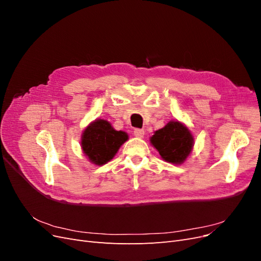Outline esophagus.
<instances>
[{"instance_id":"esophagus-1","label":"esophagus","mask_w":261,"mask_h":261,"mask_svg":"<svg viewBox=\"0 0 261 261\" xmlns=\"http://www.w3.org/2000/svg\"><path fill=\"white\" fill-rule=\"evenodd\" d=\"M134 135L138 138H143L145 136V130L140 128H135L134 129Z\"/></svg>"}]
</instances>
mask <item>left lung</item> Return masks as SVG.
<instances>
[{"label":"left lung","instance_id":"obj_1","mask_svg":"<svg viewBox=\"0 0 261 261\" xmlns=\"http://www.w3.org/2000/svg\"><path fill=\"white\" fill-rule=\"evenodd\" d=\"M150 144L156 149L164 161L181 164L193 151L194 136L185 124L175 120L155 130L150 137Z\"/></svg>","mask_w":261,"mask_h":261}]
</instances>
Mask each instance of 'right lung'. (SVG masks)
Instances as JSON below:
<instances>
[{
	"label": "right lung",
	"instance_id": "add662e5",
	"mask_svg": "<svg viewBox=\"0 0 261 261\" xmlns=\"http://www.w3.org/2000/svg\"><path fill=\"white\" fill-rule=\"evenodd\" d=\"M127 140V133L115 130L111 123L98 118L84 129L81 146L91 163L103 165L113 159L118 149Z\"/></svg>",
	"mask_w": 261,
	"mask_h": 261
}]
</instances>
